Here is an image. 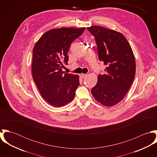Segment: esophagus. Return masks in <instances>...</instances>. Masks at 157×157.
I'll return each mask as SVG.
<instances>
[{"mask_svg":"<svg viewBox=\"0 0 157 157\" xmlns=\"http://www.w3.org/2000/svg\"><path fill=\"white\" fill-rule=\"evenodd\" d=\"M86 75H87L85 74H80V77H81L82 78H85Z\"/></svg>","mask_w":157,"mask_h":157,"instance_id":"obj_1","label":"esophagus"}]
</instances>
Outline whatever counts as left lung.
Returning <instances> with one entry per match:
<instances>
[{
	"mask_svg": "<svg viewBox=\"0 0 157 157\" xmlns=\"http://www.w3.org/2000/svg\"><path fill=\"white\" fill-rule=\"evenodd\" d=\"M87 29L95 37L99 60L107 66L105 73L98 76L91 93L103 105L114 106L124 98L134 79L136 65L132 49L119 32L97 25Z\"/></svg>",
	"mask_w": 157,
	"mask_h": 157,
	"instance_id": "left-lung-1",
	"label": "left lung"
}]
</instances>
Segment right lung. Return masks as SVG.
Returning a JSON list of instances; mask_svg holds the SVG:
<instances>
[{
	"mask_svg": "<svg viewBox=\"0 0 157 157\" xmlns=\"http://www.w3.org/2000/svg\"><path fill=\"white\" fill-rule=\"evenodd\" d=\"M85 28H62L45 33L33 50L32 75L41 95L50 105L60 107L71 102L78 87L79 77L65 73L72 42Z\"/></svg>",
	"mask_w": 157,
	"mask_h": 157,
	"instance_id": "add662e5",
	"label": "right lung"
}]
</instances>
